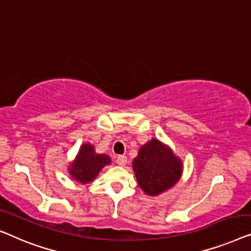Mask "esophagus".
<instances>
[{"label": "esophagus", "mask_w": 251, "mask_h": 251, "mask_svg": "<svg viewBox=\"0 0 251 251\" xmlns=\"http://www.w3.org/2000/svg\"><path fill=\"white\" fill-rule=\"evenodd\" d=\"M116 161H117V164L119 166H125L126 162H127V158H126V156H118L117 159H116Z\"/></svg>", "instance_id": "34e87169"}]
</instances>
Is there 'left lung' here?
I'll return each instance as SVG.
<instances>
[{"label":"left lung","mask_w":251,"mask_h":251,"mask_svg":"<svg viewBox=\"0 0 251 251\" xmlns=\"http://www.w3.org/2000/svg\"><path fill=\"white\" fill-rule=\"evenodd\" d=\"M132 165L140 188L148 196L153 197L173 188L183 172L182 160L157 139L140 148Z\"/></svg>","instance_id":"left-lung-1"}]
</instances>
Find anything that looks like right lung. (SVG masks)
<instances>
[{"instance_id":"1","label":"right lung","mask_w":251,"mask_h":251,"mask_svg":"<svg viewBox=\"0 0 251 251\" xmlns=\"http://www.w3.org/2000/svg\"><path fill=\"white\" fill-rule=\"evenodd\" d=\"M110 162V157L104 153H97L92 144L84 143L80 147L75 160L70 162L68 171L75 181L87 184L97 177L105 165H109Z\"/></svg>"}]
</instances>
